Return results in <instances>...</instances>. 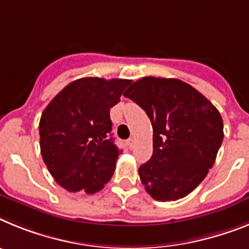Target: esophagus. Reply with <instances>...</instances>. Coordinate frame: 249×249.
<instances>
[{
	"instance_id": "obj_1",
	"label": "esophagus",
	"mask_w": 249,
	"mask_h": 249,
	"mask_svg": "<svg viewBox=\"0 0 249 249\" xmlns=\"http://www.w3.org/2000/svg\"><path fill=\"white\" fill-rule=\"evenodd\" d=\"M127 145H129L130 149H133L134 145H135V138H130V139L127 140Z\"/></svg>"
}]
</instances>
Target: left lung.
<instances>
[{
  "label": "left lung",
  "instance_id": "1",
  "mask_svg": "<svg viewBox=\"0 0 249 249\" xmlns=\"http://www.w3.org/2000/svg\"><path fill=\"white\" fill-rule=\"evenodd\" d=\"M149 116L153 155L139 168L145 190L155 200L184 198L207 177L223 142L217 107L189 84L146 76L124 92Z\"/></svg>",
  "mask_w": 249,
  "mask_h": 249
}]
</instances>
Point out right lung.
Wrapping results in <instances>:
<instances>
[{
  "instance_id": "add662e5",
  "label": "right lung",
  "mask_w": 249,
  "mask_h": 249,
  "mask_svg": "<svg viewBox=\"0 0 249 249\" xmlns=\"http://www.w3.org/2000/svg\"><path fill=\"white\" fill-rule=\"evenodd\" d=\"M130 83L83 77L50 101L40 119V148L60 187L94 194L111 179L122 150L111 138L110 109Z\"/></svg>"
}]
</instances>
